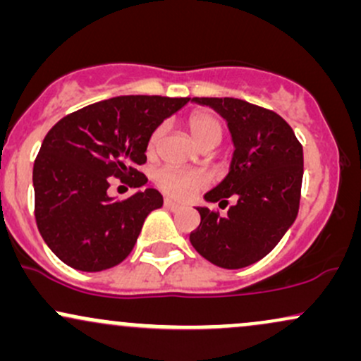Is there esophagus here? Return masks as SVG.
Returning a JSON list of instances; mask_svg holds the SVG:
<instances>
[{
	"mask_svg": "<svg viewBox=\"0 0 361 361\" xmlns=\"http://www.w3.org/2000/svg\"><path fill=\"white\" fill-rule=\"evenodd\" d=\"M164 207H166V209H169V210H173V212H176V210H181V205L176 204V202H173L171 198H166V200H164Z\"/></svg>",
	"mask_w": 361,
	"mask_h": 361,
	"instance_id": "1",
	"label": "esophagus"
}]
</instances>
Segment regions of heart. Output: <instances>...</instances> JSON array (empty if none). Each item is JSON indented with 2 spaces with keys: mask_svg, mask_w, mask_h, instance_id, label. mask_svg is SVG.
<instances>
[{
  "mask_svg": "<svg viewBox=\"0 0 361 361\" xmlns=\"http://www.w3.org/2000/svg\"><path fill=\"white\" fill-rule=\"evenodd\" d=\"M190 134L200 147L217 146L222 139V126L210 111H195L188 118ZM164 135V126H159L149 139V152H154ZM156 181L168 195L176 198H188L205 186V178L198 173H186L176 168H163L157 171Z\"/></svg>",
  "mask_w": 361,
  "mask_h": 361,
  "instance_id": "heart-1",
  "label": "heart"
}]
</instances>
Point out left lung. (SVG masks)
I'll return each instance as SVG.
<instances>
[{"label": "left lung", "mask_w": 361, "mask_h": 361, "mask_svg": "<svg viewBox=\"0 0 361 361\" xmlns=\"http://www.w3.org/2000/svg\"><path fill=\"white\" fill-rule=\"evenodd\" d=\"M227 122L234 154L227 176L205 193V202L227 207L221 217L197 207L200 226L190 234L192 246L227 270L250 267L270 252L299 214L304 149L292 127L275 111L238 98H193Z\"/></svg>", "instance_id": "1"}]
</instances>
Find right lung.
<instances>
[{
  "mask_svg": "<svg viewBox=\"0 0 361 361\" xmlns=\"http://www.w3.org/2000/svg\"><path fill=\"white\" fill-rule=\"evenodd\" d=\"M188 102L146 94L110 98L49 130L34 164L35 221L68 267L102 271L130 255L147 215L163 207V195L146 188L117 200L109 195V178L134 188L146 185L135 168L146 163L152 132Z\"/></svg>",
  "mask_w": 361,
  "mask_h": 361,
  "instance_id": "add662e5",
  "label": "right lung"
}]
</instances>
